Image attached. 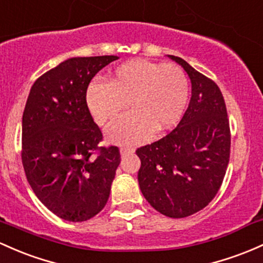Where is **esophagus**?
Returning a JSON list of instances; mask_svg holds the SVG:
<instances>
[{"mask_svg":"<svg viewBox=\"0 0 263 263\" xmlns=\"http://www.w3.org/2000/svg\"><path fill=\"white\" fill-rule=\"evenodd\" d=\"M120 152H121V156H127L129 154H134L135 149L131 148V147H121Z\"/></svg>","mask_w":263,"mask_h":263,"instance_id":"34e87169","label":"esophagus"}]
</instances>
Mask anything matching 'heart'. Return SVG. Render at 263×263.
Here are the masks:
<instances>
[{
	"label": "heart",
	"mask_w": 263,
	"mask_h": 263,
	"mask_svg": "<svg viewBox=\"0 0 263 263\" xmlns=\"http://www.w3.org/2000/svg\"><path fill=\"white\" fill-rule=\"evenodd\" d=\"M189 100V80L175 63L132 60L112 72L108 82L93 81L86 91L88 111L103 125L131 103L135 111L108 126V137L120 143H140L156 131L180 121Z\"/></svg>",
	"instance_id": "1"
}]
</instances>
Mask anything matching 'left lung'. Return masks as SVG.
Returning a JSON list of instances; mask_svg holds the SVG:
<instances>
[{"label": "left lung", "instance_id": "1", "mask_svg": "<svg viewBox=\"0 0 263 263\" xmlns=\"http://www.w3.org/2000/svg\"><path fill=\"white\" fill-rule=\"evenodd\" d=\"M168 57L189 74L191 100L174 131L137 148L138 184L156 211L183 218L204 209L220 190L230 161V122L218 86L181 57Z\"/></svg>", "mask_w": 263, "mask_h": 263}]
</instances>
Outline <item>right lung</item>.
Segmentation results:
<instances>
[{"label":"right lung","instance_id":"right-lung-1","mask_svg":"<svg viewBox=\"0 0 263 263\" xmlns=\"http://www.w3.org/2000/svg\"><path fill=\"white\" fill-rule=\"evenodd\" d=\"M117 56L73 57L34 81L22 116V163L37 198L60 218L87 221L107 203L121 155L100 147L86 103L95 74Z\"/></svg>","mask_w":263,"mask_h":263}]
</instances>
